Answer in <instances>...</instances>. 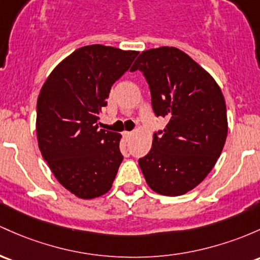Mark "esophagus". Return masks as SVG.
<instances>
[{
	"label": "esophagus",
	"instance_id": "obj_1",
	"mask_svg": "<svg viewBox=\"0 0 260 260\" xmlns=\"http://www.w3.org/2000/svg\"><path fill=\"white\" fill-rule=\"evenodd\" d=\"M122 135H123V138L125 139V141H128V139H129V137L132 136V132H128V131H124V132L122 133Z\"/></svg>",
	"mask_w": 260,
	"mask_h": 260
}]
</instances>
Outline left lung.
<instances>
[{
  "label": "left lung",
  "instance_id": "1",
  "mask_svg": "<svg viewBox=\"0 0 260 260\" xmlns=\"http://www.w3.org/2000/svg\"><path fill=\"white\" fill-rule=\"evenodd\" d=\"M131 70L149 84L156 116L168 119L138 160L148 186L165 196L189 192L209 175L227 138L226 101L215 79L174 47L142 51ZM160 134V136H158Z\"/></svg>",
  "mask_w": 260,
  "mask_h": 260
}]
</instances>
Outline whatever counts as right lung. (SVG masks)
Listing matches in <instances>:
<instances>
[{
    "mask_svg": "<svg viewBox=\"0 0 260 260\" xmlns=\"http://www.w3.org/2000/svg\"><path fill=\"white\" fill-rule=\"evenodd\" d=\"M138 54L101 44L81 47L54 68L39 92V150L56 180L79 199L108 192L123 160L122 136L99 129L98 121L111 86Z\"/></svg>",
    "mask_w": 260,
    "mask_h": 260,
    "instance_id": "1",
    "label": "right lung"
}]
</instances>
